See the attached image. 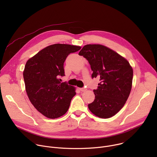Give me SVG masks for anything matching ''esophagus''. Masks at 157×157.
<instances>
[{"instance_id":"1","label":"esophagus","mask_w":157,"mask_h":157,"mask_svg":"<svg viewBox=\"0 0 157 157\" xmlns=\"http://www.w3.org/2000/svg\"><path fill=\"white\" fill-rule=\"evenodd\" d=\"M79 90L81 91H82V92H84V91H86L87 90V89L86 88H84V87H81V88H79Z\"/></svg>"}]
</instances>
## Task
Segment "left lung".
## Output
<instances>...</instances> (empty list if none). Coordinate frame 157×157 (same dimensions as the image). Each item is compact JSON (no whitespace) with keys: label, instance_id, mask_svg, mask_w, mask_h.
Wrapping results in <instances>:
<instances>
[{"label":"left lung","instance_id":"1","mask_svg":"<svg viewBox=\"0 0 157 157\" xmlns=\"http://www.w3.org/2000/svg\"><path fill=\"white\" fill-rule=\"evenodd\" d=\"M79 55L90 64L92 78H100L98 89L93 90L94 101L88 104L89 109L100 118L114 116L123 107L130 93L132 66L125 58L101 44H86Z\"/></svg>","mask_w":157,"mask_h":157}]
</instances>
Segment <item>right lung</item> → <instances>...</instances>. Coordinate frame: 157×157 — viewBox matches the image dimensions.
<instances>
[{
	"mask_svg": "<svg viewBox=\"0 0 157 157\" xmlns=\"http://www.w3.org/2000/svg\"><path fill=\"white\" fill-rule=\"evenodd\" d=\"M67 44H54L30 58L24 71L26 92L36 110L50 119L63 116L68 111L75 87L61 82L64 76V63L67 56L81 49Z\"/></svg>",
	"mask_w": 157,
	"mask_h": 157,
	"instance_id": "1",
	"label": "right lung"
}]
</instances>
